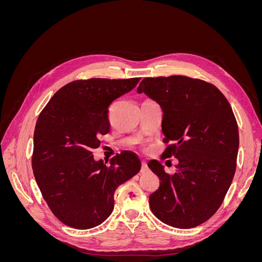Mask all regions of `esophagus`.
<instances>
[{
  "mask_svg": "<svg viewBox=\"0 0 262 262\" xmlns=\"http://www.w3.org/2000/svg\"><path fill=\"white\" fill-rule=\"evenodd\" d=\"M141 172H146L148 170V167H147V163L145 161H142L141 162Z\"/></svg>",
  "mask_w": 262,
  "mask_h": 262,
  "instance_id": "esophagus-1",
  "label": "esophagus"
}]
</instances>
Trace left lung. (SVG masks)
Instances as JSON below:
<instances>
[{
  "instance_id": "obj_1",
  "label": "left lung",
  "mask_w": 262,
  "mask_h": 262,
  "mask_svg": "<svg viewBox=\"0 0 262 262\" xmlns=\"http://www.w3.org/2000/svg\"><path fill=\"white\" fill-rule=\"evenodd\" d=\"M138 93L163 109L161 160H178L173 175L148 162L161 180L149 195L150 210L173 227L200 225L219 210L236 171L239 134L232 107L216 86L182 75L145 77Z\"/></svg>"
}]
</instances>
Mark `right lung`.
Returning a JSON list of instances; mask_svg holds the SVG:
<instances>
[{
	"instance_id": "obj_1",
	"label": "right lung",
	"mask_w": 262,
	"mask_h": 262,
	"mask_svg": "<svg viewBox=\"0 0 262 262\" xmlns=\"http://www.w3.org/2000/svg\"><path fill=\"white\" fill-rule=\"evenodd\" d=\"M140 77L73 81L55 93L38 117L31 156L34 176L54 216L76 229L101 224L115 205L116 189L140 171L138 155L123 150L109 163L94 161L93 148L110 131L112 102Z\"/></svg>"
}]
</instances>
